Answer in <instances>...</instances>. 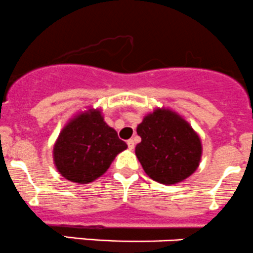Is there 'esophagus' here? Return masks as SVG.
Listing matches in <instances>:
<instances>
[{
    "label": "esophagus",
    "instance_id": "34e87169",
    "mask_svg": "<svg viewBox=\"0 0 253 253\" xmlns=\"http://www.w3.org/2000/svg\"><path fill=\"white\" fill-rule=\"evenodd\" d=\"M127 146H128L129 149H133L134 148V141H133V139H128V141H127Z\"/></svg>",
    "mask_w": 253,
    "mask_h": 253
}]
</instances>
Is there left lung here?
<instances>
[{
  "label": "left lung",
  "mask_w": 253,
  "mask_h": 253,
  "mask_svg": "<svg viewBox=\"0 0 253 253\" xmlns=\"http://www.w3.org/2000/svg\"><path fill=\"white\" fill-rule=\"evenodd\" d=\"M142 138L136 156L147 175L162 184H176L192 175L202 159L199 134L178 112L157 107L137 126Z\"/></svg>",
  "instance_id": "obj_1"
}]
</instances>
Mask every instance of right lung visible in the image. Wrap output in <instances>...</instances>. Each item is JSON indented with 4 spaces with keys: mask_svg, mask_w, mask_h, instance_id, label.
Masks as SVG:
<instances>
[{
    "mask_svg": "<svg viewBox=\"0 0 253 253\" xmlns=\"http://www.w3.org/2000/svg\"><path fill=\"white\" fill-rule=\"evenodd\" d=\"M126 148L117 132L104 121L101 110L90 107L63 127L54 143L53 159L65 179L87 184L100 178Z\"/></svg>",
    "mask_w": 253,
    "mask_h": 253,
    "instance_id": "add662e5",
    "label": "right lung"
}]
</instances>
